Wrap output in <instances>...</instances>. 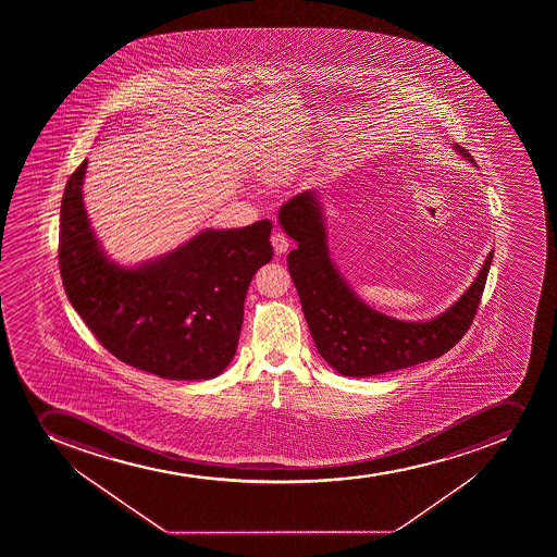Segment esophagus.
<instances>
[{
	"label": "esophagus",
	"instance_id": "obj_1",
	"mask_svg": "<svg viewBox=\"0 0 557 557\" xmlns=\"http://www.w3.org/2000/svg\"><path fill=\"white\" fill-rule=\"evenodd\" d=\"M270 243H272V247H274L275 256H282V253L287 252L288 247H290V242H288V237L283 234V232H274L272 236H270Z\"/></svg>",
	"mask_w": 557,
	"mask_h": 557
}]
</instances>
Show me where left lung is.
<instances>
[{
	"label": "left lung",
	"mask_w": 557,
	"mask_h": 557,
	"mask_svg": "<svg viewBox=\"0 0 557 557\" xmlns=\"http://www.w3.org/2000/svg\"><path fill=\"white\" fill-rule=\"evenodd\" d=\"M467 160L469 152L454 147ZM283 231L298 243L288 253V272L298 288L305 320L321 358L339 374H385L440 358L469 331L485 290L494 250L469 290L429 321H401L370 309L332 263L325 218L315 190L298 194L280 209Z\"/></svg>",
	"instance_id": "left-lung-1"
}]
</instances>
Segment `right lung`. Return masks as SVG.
I'll use <instances>...</instances> for the list:
<instances>
[{"label": "right lung", "instance_id": "right-lung-1", "mask_svg": "<svg viewBox=\"0 0 557 557\" xmlns=\"http://www.w3.org/2000/svg\"><path fill=\"white\" fill-rule=\"evenodd\" d=\"M87 160L61 199V280L66 298L103 347L163 380H212L236 354L252 275L272 259L270 221L199 232L138 267L112 261L83 205Z\"/></svg>", "mask_w": 557, "mask_h": 557}]
</instances>
